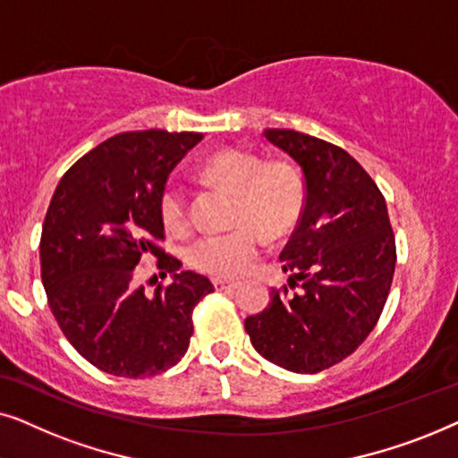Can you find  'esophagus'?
Returning a JSON list of instances; mask_svg holds the SVG:
<instances>
[{
    "label": "esophagus",
    "instance_id": "1",
    "mask_svg": "<svg viewBox=\"0 0 458 458\" xmlns=\"http://www.w3.org/2000/svg\"><path fill=\"white\" fill-rule=\"evenodd\" d=\"M212 285L216 287L218 292H223V290H235L237 285V281H225V279H212Z\"/></svg>",
    "mask_w": 458,
    "mask_h": 458
}]
</instances>
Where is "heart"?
I'll list each match as a JSON object with an SVG mask.
<instances>
[{
  "label": "heart",
  "instance_id": "b5f03b06",
  "mask_svg": "<svg viewBox=\"0 0 458 458\" xmlns=\"http://www.w3.org/2000/svg\"><path fill=\"white\" fill-rule=\"evenodd\" d=\"M202 177L235 199L233 233L208 235L187 248V262L212 277L235 279L252 268L260 252V237L277 242L290 235L304 212L302 174L285 160L265 162L246 149H223L202 166ZM160 218L174 235L191 227L190 208L177 185H166L160 196Z\"/></svg>",
  "mask_w": 458,
  "mask_h": 458
}]
</instances>
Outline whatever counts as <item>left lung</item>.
<instances>
[{"label": "left lung", "instance_id": "1", "mask_svg": "<svg viewBox=\"0 0 458 458\" xmlns=\"http://www.w3.org/2000/svg\"><path fill=\"white\" fill-rule=\"evenodd\" d=\"M265 137L298 162L304 212L279 254L287 285L246 318L256 352L293 373H318L367 340L396 268V240L384 193L346 149L292 129Z\"/></svg>", "mask_w": 458, "mask_h": 458}]
</instances>
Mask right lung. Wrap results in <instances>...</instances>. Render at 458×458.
<instances>
[{
    "label": "right lung",
    "mask_w": 458,
    "mask_h": 458,
    "mask_svg": "<svg viewBox=\"0 0 458 458\" xmlns=\"http://www.w3.org/2000/svg\"><path fill=\"white\" fill-rule=\"evenodd\" d=\"M202 133H118L64 173L43 221L41 281L49 309L74 350L118 377H149L190 348L193 309L215 292L208 277L179 271L160 248V196L166 179ZM154 255L174 275L152 297L134 284L136 265Z\"/></svg>",
    "instance_id": "add662e5"
}]
</instances>
